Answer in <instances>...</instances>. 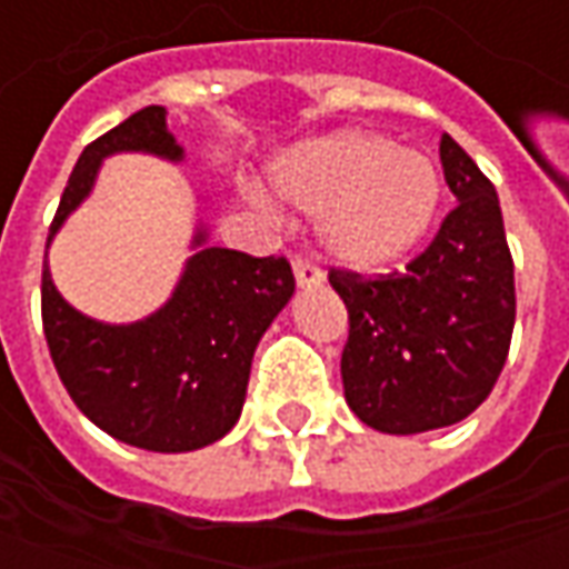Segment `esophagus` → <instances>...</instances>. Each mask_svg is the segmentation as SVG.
I'll return each mask as SVG.
<instances>
[{
	"label": "esophagus",
	"instance_id": "1",
	"mask_svg": "<svg viewBox=\"0 0 569 569\" xmlns=\"http://www.w3.org/2000/svg\"><path fill=\"white\" fill-rule=\"evenodd\" d=\"M292 271H296L298 289H317V286H322V271L313 261L296 259L292 261Z\"/></svg>",
	"mask_w": 569,
	"mask_h": 569
}]
</instances>
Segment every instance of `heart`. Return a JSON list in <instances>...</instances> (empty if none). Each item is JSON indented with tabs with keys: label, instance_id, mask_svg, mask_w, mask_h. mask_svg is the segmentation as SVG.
Segmentation results:
<instances>
[{
	"label": "heart",
	"instance_id": "heart-1",
	"mask_svg": "<svg viewBox=\"0 0 569 569\" xmlns=\"http://www.w3.org/2000/svg\"><path fill=\"white\" fill-rule=\"evenodd\" d=\"M271 186L296 210L317 216L322 249L357 271L408 256L441 203L436 163L369 130H338L283 151L271 163Z\"/></svg>",
	"mask_w": 569,
	"mask_h": 569
}]
</instances>
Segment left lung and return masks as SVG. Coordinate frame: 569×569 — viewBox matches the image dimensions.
Here are the masks:
<instances>
[{"mask_svg": "<svg viewBox=\"0 0 569 569\" xmlns=\"http://www.w3.org/2000/svg\"><path fill=\"white\" fill-rule=\"evenodd\" d=\"M441 170L457 207L406 273L329 283L350 313L341 381L366 427L415 436L469 418L500 378L515 326V268L500 198L445 133Z\"/></svg>", "mask_w": 569, "mask_h": 569, "instance_id": "obj_1", "label": "left lung"}]
</instances>
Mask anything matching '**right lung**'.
<instances>
[{"instance_id":"1","label":"right lung","mask_w":569,"mask_h":569,"mask_svg":"<svg viewBox=\"0 0 569 569\" xmlns=\"http://www.w3.org/2000/svg\"><path fill=\"white\" fill-rule=\"evenodd\" d=\"M112 154L186 161V149L167 128V109H140L81 151L48 247L91 198ZM188 249L170 298L133 322L93 320L72 308L44 261L42 322L60 381L84 418L142 451H198L231 432L247 402L261 335L296 292L289 261L210 247L200 219Z\"/></svg>"}]
</instances>
